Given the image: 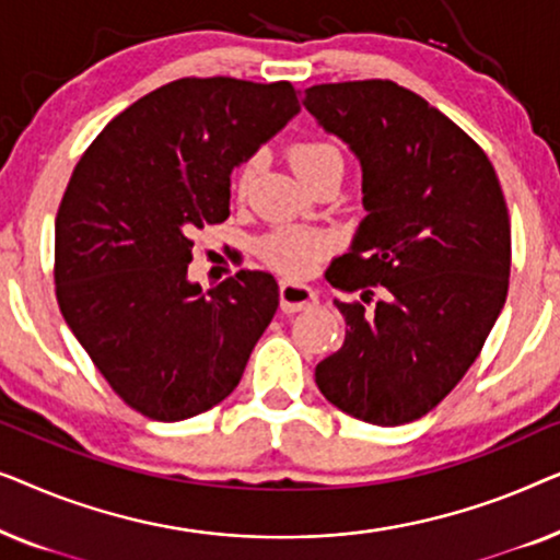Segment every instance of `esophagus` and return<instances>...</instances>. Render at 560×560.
<instances>
[{"instance_id":"esophagus-1","label":"esophagus","mask_w":560,"mask_h":560,"mask_svg":"<svg viewBox=\"0 0 560 560\" xmlns=\"http://www.w3.org/2000/svg\"><path fill=\"white\" fill-rule=\"evenodd\" d=\"M316 301H318L316 290L303 285V282H293V280L280 282V308L285 313L305 311V308H311Z\"/></svg>"}]
</instances>
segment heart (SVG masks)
<instances>
[{
  "label": "heart",
  "instance_id": "heart-1",
  "mask_svg": "<svg viewBox=\"0 0 560 560\" xmlns=\"http://www.w3.org/2000/svg\"><path fill=\"white\" fill-rule=\"evenodd\" d=\"M288 160L301 180H305L313 173L326 171V167H341L343 171L341 150L336 148L334 142L326 140L295 142L293 148L288 150ZM252 175H255V163H244L240 175H236V188H247ZM328 249H331V242H328L324 234L303 232V229H282V232H275L262 242V257L275 267V270L288 275L311 272V267L316 265L318 257H324Z\"/></svg>",
  "mask_w": 560,
  "mask_h": 560
}]
</instances>
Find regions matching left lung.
<instances>
[{
    "label": "left lung",
    "instance_id": "8db88e82",
    "mask_svg": "<svg viewBox=\"0 0 560 560\" xmlns=\"http://www.w3.org/2000/svg\"><path fill=\"white\" fill-rule=\"evenodd\" d=\"M303 106L362 165L364 219L326 280L343 347L316 366L336 408L372 425L433 410L479 357L510 280V217L485 150L393 81L320 83ZM377 289L372 310L365 305Z\"/></svg>",
    "mask_w": 560,
    "mask_h": 560
}]
</instances>
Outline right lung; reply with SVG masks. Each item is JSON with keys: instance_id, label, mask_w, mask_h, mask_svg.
Listing matches in <instances>:
<instances>
[{"instance_id": "1", "label": "right lung", "mask_w": 560, "mask_h": 560, "mask_svg": "<svg viewBox=\"0 0 560 560\" xmlns=\"http://www.w3.org/2000/svg\"><path fill=\"white\" fill-rule=\"evenodd\" d=\"M301 112L288 81L178 79L114 117L56 217V295L114 393L163 423L240 385L278 311L270 272L188 280L190 234L229 217L232 171Z\"/></svg>"}]
</instances>
